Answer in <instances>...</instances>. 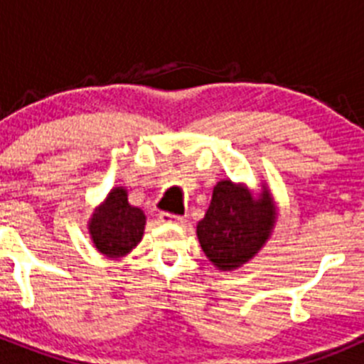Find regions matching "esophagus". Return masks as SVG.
Instances as JSON below:
<instances>
[{
  "mask_svg": "<svg viewBox=\"0 0 364 364\" xmlns=\"http://www.w3.org/2000/svg\"><path fill=\"white\" fill-rule=\"evenodd\" d=\"M160 220H162V222H176V224H180V222L184 220V218L178 217V215H171V213H166V211H164V213H160Z\"/></svg>",
  "mask_w": 364,
  "mask_h": 364,
  "instance_id": "34e87169",
  "label": "esophagus"
}]
</instances>
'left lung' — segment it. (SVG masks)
I'll return each mask as SVG.
<instances>
[{"mask_svg":"<svg viewBox=\"0 0 364 364\" xmlns=\"http://www.w3.org/2000/svg\"><path fill=\"white\" fill-rule=\"evenodd\" d=\"M277 222V208L268 188L259 197L244 184L220 180L213 188L210 208L197 224L205 257L222 272L240 268L269 239Z\"/></svg>","mask_w":364,"mask_h":364,"instance_id":"left-lung-1","label":"left lung"}]
</instances>
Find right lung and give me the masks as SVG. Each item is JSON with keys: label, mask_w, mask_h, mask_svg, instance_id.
<instances>
[{"label": "right lung", "mask_w": 364, "mask_h": 364, "mask_svg": "<svg viewBox=\"0 0 364 364\" xmlns=\"http://www.w3.org/2000/svg\"><path fill=\"white\" fill-rule=\"evenodd\" d=\"M146 215L127 200V189L114 188L89 218V235L102 255L120 259L142 240Z\"/></svg>", "instance_id": "right-lung-1"}]
</instances>
